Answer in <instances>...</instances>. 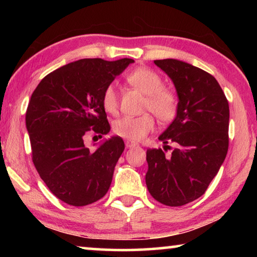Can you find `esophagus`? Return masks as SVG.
Returning a JSON list of instances; mask_svg holds the SVG:
<instances>
[{
    "label": "esophagus",
    "mask_w": 257,
    "mask_h": 257,
    "mask_svg": "<svg viewBox=\"0 0 257 257\" xmlns=\"http://www.w3.org/2000/svg\"><path fill=\"white\" fill-rule=\"evenodd\" d=\"M136 146H138L137 143H134V142H130V141L125 142V147H127V149H133V147H136Z\"/></svg>",
    "instance_id": "1"
}]
</instances>
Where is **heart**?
Returning a JSON list of instances; mask_svg holds the SVG:
<instances>
[{
  "label": "heart",
  "mask_w": 257,
  "mask_h": 257,
  "mask_svg": "<svg viewBox=\"0 0 257 257\" xmlns=\"http://www.w3.org/2000/svg\"><path fill=\"white\" fill-rule=\"evenodd\" d=\"M130 85L145 94L144 110L151 111L160 122H170L177 115L178 99L171 90L164 88L162 79L153 70L138 68L127 76ZM102 106L108 114L115 115L119 108V99L114 85H108L102 95ZM155 121L151 113L138 116H123L113 122L112 130L116 136L130 142L144 139L154 129Z\"/></svg>",
  "instance_id": "heart-1"
}]
</instances>
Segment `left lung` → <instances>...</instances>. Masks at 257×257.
Returning a JSON list of instances; mask_svg holds the SVG:
<instances>
[{
  "instance_id": "8db88e82",
  "label": "left lung",
  "mask_w": 257,
  "mask_h": 257,
  "mask_svg": "<svg viewBox=\"0 0 257 257\" xmlns=\"http://www.w3.org/2000/svg\"><path fill=\"white\" fill-rule=\"evenodd\" d=\"M154 63L171 78L177 89L175 120L159 139L176 149L170 156L161 149L146 152V186L156 201L181 206L201 197L227 156L229 104L210 73L175 59Z\"/></svg>"
}]
</instances>
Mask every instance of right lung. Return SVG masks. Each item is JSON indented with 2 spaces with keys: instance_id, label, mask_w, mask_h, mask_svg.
I'll list each match as a JSON object with an SVG mask.
<instances>
[{
  "instance_id": "right-lung-1",
  "label": "right lung",
  "mask_w": 257,
  "mask_h": 257,
  "mask_svg": "<svg viewBox=\"0 0 257 257\" xmlns=\"http://www.w3.org/2000/svg\"><path fill=\"white\" fill-rule=\"evenodd\" d=\"M133 62L75 61L43 78L30 97L26 127L34 165L51 193L69 205H88L110 188L122 138L111 137L93 152L84 142L89 132L99 138L110 132L102 95Z\"/></svg>"
}]
</instances>
